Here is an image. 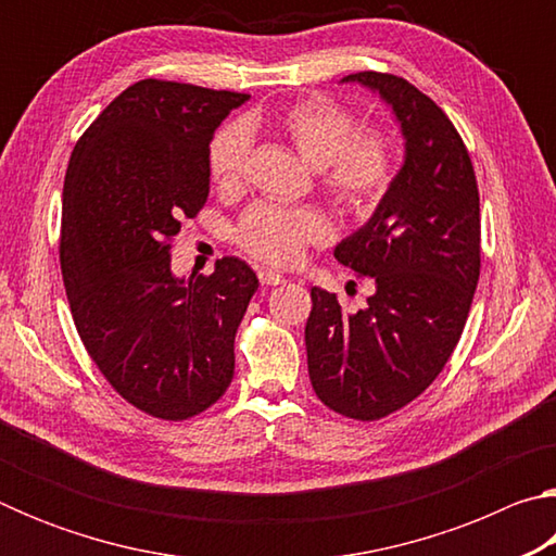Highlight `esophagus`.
<instances>
[{"mask_svg": "<svg viewBox=\"0 0 556 556\" xmlns=\"http://www.w3.org/2000/svg\"><path fill=\"white\" fill-rule=\"evenodd\" d=\"M260 281L262 285H267V287H277V285H285V277L281 275H277V271H269V269H262L260 271Z\"/></svg>", "mask_w": 556, "mask_h": 556, "instance_id": "34e87169", "label": "esophagus"}]
</instances>
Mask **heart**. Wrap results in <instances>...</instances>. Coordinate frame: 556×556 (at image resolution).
I'll use <instances>...</instances> for the list:
<instances>
[{
	"instance_id": "1",
	"label": "heart",
	"mask_w": 556,
	"mask_h": 556,
	"mask_svg": "<svg viewBox=\"0 0 556 556\" xmlns=\"http://www.w3.org/2000/svg\"><path fill=\"white\" fill-rule=\"evenodd\" d=\"M257 119L230 122L215 135L208 168L220 191H238L248 174L250 131ZM269 127L304 159L318 168L324 191L336 205L351 213H368L388 191L397 149L380 129H357L345 108L326 98H306L271 117ZM331 238V223L316 208H279L260 203L244 215L238 240L252 257L267 265L289 267L299 262L308 244Z\"/></svg>"
}]
</instances>
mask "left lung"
Instances as JSON below:
<instances>
[{
	"instance_id": "obj_1",
	"label": "left lung",
	"mask_w": 556,
	"mask_h": 556,
	"mask_svg": "<svg viewBox=\"0 0 556 556\" xmlns=\"http://www.w3.org/2000/svg\"><path fill=\"white\" fill-rule=\"evenodd\" d=\"M341 83L378 92L404 159L368 223L333 250L372 279L368 306L345 314L336 294L314 287L306 357L326 407L372 421L419 397L454 353L481 275V205L464 139L434 100L388 73Z\"/></svg>"
}]
</instances>
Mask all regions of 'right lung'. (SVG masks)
I'll return each mask as SVG.
<instances>
[{"instance_id": "obj_1", "label": "right lung", "mask_w": 556, "mask_h": 556, "mask_svg": "<svg viewBox=\"0 0 556 556\" xmlns=\"http://www.w3.org/2000/svg\"><path fill=\"white\" fill-rule=\"evenodd\" d=\"M248 98L139 80L86 129L65 172L61 269L75 328L112 388L159 419L223 397L260 287L238 257L186 279L168 255L181 220L208 199L215 129Z\"/></svg>"}]
</instances>
